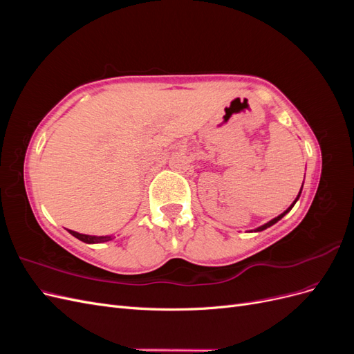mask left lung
<instances>
[{"mask_svg":"<svg viewBox=\"0 0 354 354\" xmlns=\"http://www.w3.org/2000/svg\"><path fill=\"white\" fill-rule=\"evenodd\" d=\"M301 190H303V186H301V189H299V194H298V196H297V198H295V201H294V202H292V203H291V207H289V208H288V209H286V211H283V212H282V214H281V216H277V217H276V218H273V220H270V221H269V223H266V224H263V226H260V227H259V229H255V232H261V230H264V229H267V227H270V226H273V224H274V223H277V221H279V220H281V218H282V217H283V216H285V214H286V212H289V211H291V209H292V207H294V205H295V202H297V201H298V198H299V195H301Z\"/></svg>","mask_w":354,"mask_h":354,"instance_id":"obj_1","label":"left lung"}]
</instances>
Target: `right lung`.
<instances>
[{
	"label": "right lung",
	"mask_w": 354,
	"mask_h": 354,
	"mask_svg": "<svg viewBox=\"0 0 354 354\" xmlns=\"http://www.w3.org/2000/svg\"><path fill=\"white\" fill-rule=\"evenodd\" d=\"M69 233L72 234V236H75L85 243H102V242L112 241V236H90V234H82V233L73 232V230H69Z\"/></svg>",
	"instance_id": "obj_1"
}]
</instances>
